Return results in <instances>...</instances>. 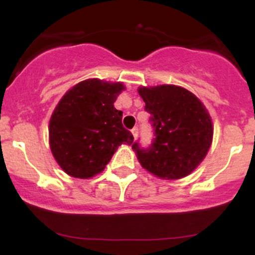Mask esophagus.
<instances>
[{
	"instance_id": "esophagus-1",
	"label": "esophagus",
	"mask_w": 255,
	"mask_h": 255,
	"mask_svg": "<svg viewBox=\"0 0 255 255\" xmlns=\"http://www.w3.org/2000/svg\"><path fill=\"white\" fill-rule=\"evenodd\" d=\"M137 133H139V129H137V127H134L133 129H131V134H133L134 139H136V136H137Z\"/></svg>"
}]
</instances>
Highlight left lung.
I'll list each match as a JSON object with an SVG mask.
<instances>
[{
    "mask_svg": "<svg viewBox=\"0 0 255 255\" xmlns=\"http://www.w3.org/2000/svg\"><path fill=\"white\" fill-rule=\"evenodd\" d=\"M151 115L153 141L148 147L131 145L139 163L154 176L178 180L203 162L212 142V121L206 108L183 87L160 85L139 87Z\"/></svg>",
    "mask_w": 255,
    "mask_h": 255,
    "instance_id": "8db88e82",
    "label": "left lung"
}]
</instances>
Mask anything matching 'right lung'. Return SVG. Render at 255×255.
I'll use <instances>...</instances> for the list:
<instances>
[{
    "label": "right lung",
    "instance_id": "right-lung-1",
    "mask_svg": "<svg viewBox=\"0 0 255 255\" xmlns=\"http://www.w3.org/2000/svg\"><path fill=\"white\" fill-rule=\"evenodd\" d=\"M122 90V83L89 79L58 102L49 125V142L64 172L78 178L95 176L104 170L120 145L133 142L122 125V111L114 107Z\"/></svg>",
    "mask_w": 255,
    "mask_h": 255
}]
</instances>
